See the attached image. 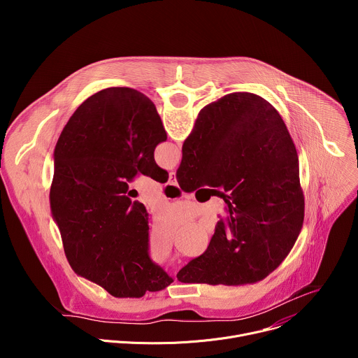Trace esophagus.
Segmentation results:
<instances>
[{"mask_svg":"<svg viewBox=\"0 0 358 358\" xmlns=\"http://www.w3.org/2000/svg\"><path fill=\"white\" fill-rule=\"evenodd\" d=\"M169 184H170V185H177V184H178L177 177H176V173H174V171H171V173L169 174Z\"/></svg>","mask_w":358,"mask_h":358,"instance_id":"esophagus-1","label":"esophagus"}]
</instances>
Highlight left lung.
Returning <instances> with one entry per match:
<instances>
[{
  "mask_svg": "<svg viewBox=\"0 0 358 358\" xmlns=\"http://www.w3.org/2000/svg\"><path fill=\"white\" fill-rule=\"evenodd\" d=\"M167 133L152 101L130 87L100 90L76 109L55 147L49 199L71 268L115 297H141L173 283L148 252V214L129 182H159L155 162Z\"/></svg>",
  "mask_w": 358,
  "mask_h": 358,
  "instance_id": "1",
  "label": "left lung"
}]
</instances>
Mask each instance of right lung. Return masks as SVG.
Masks as SVG:
<instances>
[{
    "label": "right lung",
    "mask_w": 358,
    "mask_h": 358,
    "mask_svg": "<svg viewBox=\"0 0 358 358\" xmlns=\"http://www.w3.org/2000/svg\"><path fill=\"white\" fill-rule=\"evenodd\" d=\"M180 187L228 192L227 213L182 283L246 285L265 279L287 257L304 218L299 159L276 109L264 97L236 92L203 108L182 144Z\"/></svg>",
    "instance_id": "obj_1"
}]
</instances>
